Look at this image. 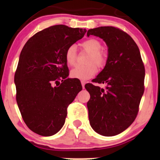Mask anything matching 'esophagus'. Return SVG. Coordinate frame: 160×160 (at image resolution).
Listing matches in <instances>:
<instances>
[{
  "mask_svg": "<svg viewBox=\"0 0 160 160\" xmlns=\"http://www.w3.org/2000/svg\"><path fill=\"white\" fill-rule=\"evenodd\" d=\"M81 84H82V88L84 89V87H85V84H86V82L83 81V80H81Z\"/></svg>",
  "mask_w": 160,
  "mask_h": 160,
  "instance_id": "obj_1",
  "label": "esophagus"
}]
</instances>
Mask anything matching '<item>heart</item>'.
<instances>
[{
  "label": "heart",
  "mask_w": 160,
  "mask_h": 160,
  "mask_svg": "<svg viewBox=\"0 0 160 160\" xmlns=\"http://www.w3.org/2000/svg\"><path fill=\"white\" fill-rule=\"evenodd\" d=\"M81 48L82 51L89 52L87 57L86 65H79L71 70V76L73 78L80 80H88L96 74L98 68H103L108 61V54L102 49V43L95 38H89L82 42ZM65 59L69 66H74L78 62V52L76 46L70 45L65 50Z\"/></svg>",
  "instance_id": "heart-1"
}]
</instances>
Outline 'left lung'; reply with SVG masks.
<instances>
[{
	"instance_id": "8db88e82",
	"label": "left lung",
	"mask_w": 160,
	"mask_h": 160,
	"mask_svg": "<svg viewBox=\"0 0 160 160\" xmlns=\"http://www.w3.org/2000/svg\"><path fill=\"white\" fill-rule=\"evenodd\" d=\"M89 35L99 37L108 47L105 67L92 80L106 84L105 89L92 83L85 85L90 94L87 102L89 122L97 133L113 136L136 118L144 91V65L135 42L118 28H95L88 31Z\"/></svg>"
}]
</instances>
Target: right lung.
Returning <instances> with one entry per match:
<instances>
[{
    "mask_svg": "<svg viewBox=\"0 0 160 160\" xmlns=\"http://www.w3.org/2000/svg\"><path fill=\"white\" fill-rule=\"evenodd\" d=\"M86 31L52 25L33 35L19 56L14 81L16 102L24 122L34 133L51 136L65 124L68 107L82 90L68 78L65 50Z\"/></svg>",
    "mask_w": 160,
    "mask_h": 160,
    "instance_id": "1",
    "label": "right lung"
}]
</instances>
